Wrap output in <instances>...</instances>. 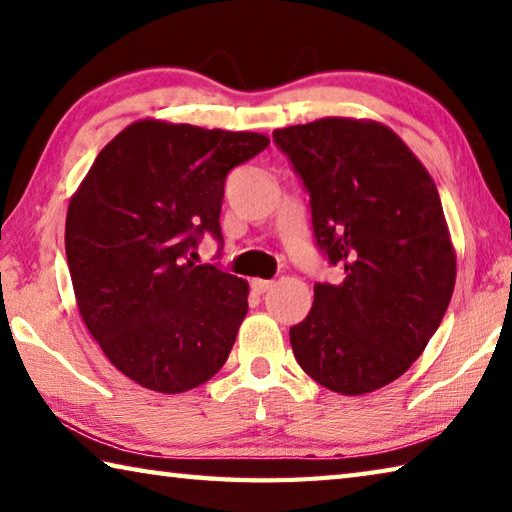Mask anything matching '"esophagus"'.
<instances>
[{
	"instance_id": "esophagus-1",
	"label": "esophagus",
	"mask_w": 512,
	"mask_h": 512,
	"mask_svg": "<svg viewBox=\"0 0 512 512\" xmlns=\"http://www.w3.org/2000/svg\"><path fill=\"white\" fill-rule=\"evenodd\" d=\"M250 286H253V290L257 295H264V293H268L270 288L275 286V282H270V279H253V282H250Z\"/></svg>"
}]
</instances>
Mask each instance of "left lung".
<instances>
[{"label":"left lung","mask_w":512,"mask_h":512,"mask_svg":"<svg viewBox=\"0 0 512 512\" xmlns=\"http://www.w3.org/2000/svg\"><path fill=\"white\" fill-rule=\"evenodd\" d=\"M310 195L315 242L339 284H315L290 346L328 390L364 395L402 377L442 324L457 259L433 177L384 124L326 117L279 128Z\"/></svg>","instance_id":"left-lung-1"}]
</instances>
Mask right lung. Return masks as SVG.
<instances>
[{"instance_id":"add662e5","label":"right lung","mask_w":512,"mask_h":512,"mask_svg":"<svg viewBox=\"0 0 512 512\" xmlns=\"http://www.w3.org/2000/svg\"><path fill=\"white\" fill-rule=\"evenodd\" d=\"M268 144L259 133L139 119L102 148L70 199L66 259L79 313L135 384L175 395L226 364L248 284L187 253L204 233L224 242L226 175Z\"/></svg>"}]
</instances>
